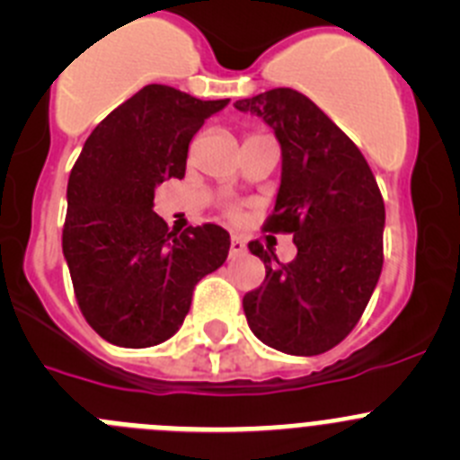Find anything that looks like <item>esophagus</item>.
<instances>
[{
    "mask_svg": "<svg viewBox=\"0 0 460 460\" xmlns=\"http://www.w3.org/2000/svg\"><path fill=\"white\" fill-rule=\"evenodd\" d=\"M244 252V243L238 238V235H231V244H229V254L231 259H235V256H240Z\"/></svg>",
    "mask_w": 460,
    "mask_h": 460,
    "instance_id": "1",
    "label": "esophagus"
}]
</instances>
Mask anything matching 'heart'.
<instances>
[{
  "label": "heart",
  "mask_w": 460,
  "mask_h": 460,
  "mask_svg": "<svg viewBox=\"0 0 460 460\" xmlns=\"http://www.w3.org/2000/svg\"><path fill=\"white\" fill-rule=\"evenodd\" d=\"M229 216L235 217V208H229Z\"/></svg>",
  "instance_id": "obj_1"
}]
</instances>
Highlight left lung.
I'll list each match as a JSON object with an SVG mask.
<instances>
[{"label":"left lung","mask_w":460,"mask_h":460,"mask_svg":"<svg viewBox=\"0 0 460 460\" xmlns=\"http://www.w3.org/2000/svg\"><path fill=\"white\" fill-rule=\"evenodd\" d=\"M234 106L274 128L281 186L263 229L293 234L297 244V256L279 263L270 247L250 243L265 263V281L243 297L247 324L279 351L322 354L349 336L375 293L384 197L360 149L306 94L274 88Z\"/></svg>","instance_id":"8db88e82"}]
</instances>
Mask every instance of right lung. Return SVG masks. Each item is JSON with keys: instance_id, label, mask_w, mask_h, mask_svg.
I'll list each match as a JSON object with an SVG mask.
<instances>
[{"instance_id": "1", "label": "right lung", "mask_w": 460, "mask_h": 460, "mask_svg": "<svg viewBox=\"0 0 460 460\" xmlns=\"http://www.w3.org/2000/svg\"><path fill=\"white\" fill-rule=\"evenodd\" d=\"M226 104L145 85L94 127L72 167L63 254L85 322L113 345L174 336L197 281L226 261L222 226L179 234L154 213L158 183L183 179L192 136Z\"/></svg>"}]
</instances>
